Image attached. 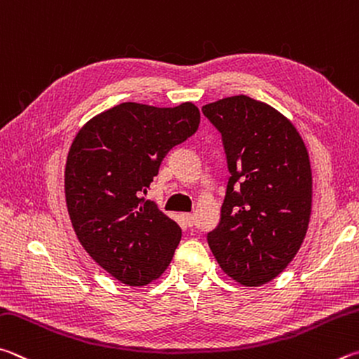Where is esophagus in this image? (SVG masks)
Returning a JSON list of instances; mask_svg holds the SVG:
<instances>
[{"label": "esophagus", "instance_id": "esophagus-1", "mask_svg": "<svg viewBox=\"0 0 359 359\" xmlns=\"http://www.w3.org/2000/svg\"><path fill=\"white\" fill-rule=\"evenodd\" d=\"M184 218H185V221H187V224H188V226H193L194 217H193L191 213H184Z\"/></svg>", "mask_w": 359, "mask_h": 359}]
</instances>
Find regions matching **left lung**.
I'll return each instance as SVG.
<instances>
[{
  "instance_id": "obj_1",
  "label": "left lung",
  "mask_w": 359,
  "mask_h": 359,
  "mask_svg": "<svg viewBox=\"0 0 359 359\" xmlns=\"http://www.w3.org/2000/svg\"><path fill=\"white\" fill-rule=\"evenodd\" d=\"M202 113L223 136L231 172L221 221L207 242L227 276L259 287L285 270L308 232L309 152L290 119L248 95L207 103Z\"/></svg>"
}]
</instances>
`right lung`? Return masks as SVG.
<instances>
[{"mask_svg":"<svg viewBox=\"0 0 359 359\" xmlns=\"http://www.w3.org/2000/svg\"><path fill=\"white\" fill-rule=\"evenodd\" d=\"M191 102L158 108L126 102L95 114L76 133L64 193L74 231L103 270L130 287L157 281L182 231L144 194L169 149L198 130Z\"/></svg>","mask_w":359,"mask_h":359,"instance_id":"right-lung-1","label":"right lung"}]
</instances>
